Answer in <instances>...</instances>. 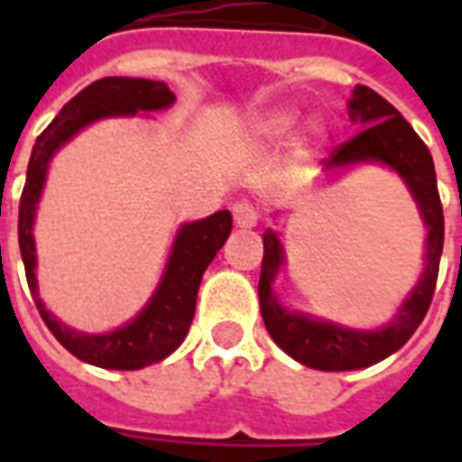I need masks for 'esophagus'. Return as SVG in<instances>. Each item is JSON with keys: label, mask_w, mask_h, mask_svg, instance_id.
<instances>
[{"label": "esophagus", "mask_w": 462, "mask_h": 462, "mask_svg": "<svg viewBox=\"0 0 462 462\" xmlns=\"http://www.w3.org/2000/svg\"><path fill=\"white\" fill-rule=\"evenodd\" d=\"M232 217H235L237 227H254L257 220H260V210H257L254 202L237 200L232 205Z\"/></svg>", "instance_id": "1"}]
</instances>
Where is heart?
Returning <instances> with one entry per match:
<instances>
[{
  "label": "heart",
  "mask_w": 462,
  "mask_h": 462,
  "mask_svg": "<svg viewBox=\"0 0 462 462\" xmlns=\"http://www.w3.org/2000/svg\"><path fill=\"white\" fill-rule=\"evenodd\" d=\"M291 125V116L290 114H274L264 121V131L272 133V135H280Z\"/></svg>",
  "instance_id": "1"
}]
</instances>
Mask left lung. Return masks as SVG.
Wrapping results in <instances>:
<instances>
[{"instance_id":"left-lung-1","label":"left lung","mask_w":462,"mask_h":462,"mask_svg":"<svg viewBox=\"0 0 462 462\" xmlns=\"http://www.w3.org/2000/svg\"><path fill=\"white\" fill-rule=\"evenodd\" d=\"M348 114L358 121L361 131L346 143L331 151L327 168H341L351 162L376 161L391 165L406 180L411 195L416 198L423 222L428 227L426 270L418 280L416 290L408 294L396 319L386 329L354 331L331 321H317L301 314L282 310L272 294V280L284 262V252L274 232H264V257L260 272V310L270 337L280 344L291 358L319 371H351L378 364L403 346L418 324L426 317L433 291H436L438 264L443 252V205L438 195L436 168L428 145L411 123L388 104L383 96L368 86H356L348 101Z\"/></svg>"}]
</instances>
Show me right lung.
Here are the masks:
<instances>
[{"label":"right lung","instance_id":"1","mask_svg":"<svg viewBox=\"0 0 462 462\" xmlns=\"http://www.w3.org/2000/svg\"><path fill=\"white\" fill-rule=\"evenodd\" d=\"M172 101L175 96L162 81L125 79V76H108V79L94 81L91 86H86L81 94L74 96L59 111L54 121L46 125L44 133L36 138L34 151L29 158L24 190L19 200V250L24 260L26 282H29L36 310L59 344L66 351H71L76 358L94 366L135 371V368L151 366L180 346L195 317V300L200 290L202 272L208 270V264L215 260L217 250L227 240L232 230V215L227 210H220L205 220L185 225L178 232L161 287L152 294L148 307L131 324L111 334H81L56 321V317L44 310L36 291L32 222H34L36 202L44 188L46 165L51 161V155L88 123L106 118V116L161 111V108H168Z\"/></svg>","mask_w":462,"mask_h":462}]
</instances>
